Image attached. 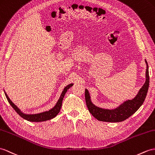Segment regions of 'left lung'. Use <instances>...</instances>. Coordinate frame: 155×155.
Instances as JSON below:
<instances>
[{
	"mask_svg": "<svg viewBox=\"0 0 155 155\" xmlns=\"http://www.w3.org/2000/svg\"><path fill=\"white\" fill-rule=\"evenodd\" d=\"M145 62L147 64V70L146 81L144 85L139 90L137 95L134 99L124 102V103L114 109L109 110V109H104L95 106L91 101L89 91L86 89L85 91V102L91 114L99 121L107 122H122L134 114L143 104L146 98L147 91H148L149 86V66L146 60Z\"/></svg>",
	"mask_w": 155,
	"mask_h": 155,
	"instance_id": "8db88e82",
	"label": "left lung"
}]
</instances>
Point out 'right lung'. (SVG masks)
I'll list each match as a JSON object with an SVG mask.
<instances>
[{"label": "right lung", "instance_id": "obj_1", "mask_svg": "<svg viewBox=\"0 0 155 155\" xmlns=\"http://www.w3.org/2000/svg\"><path fill=\"white\" fill-rule=\"evenodd\" d=\"M72 85H73V84H69L68 85H67L66 87H64V90L62 91L61 95H60L58 102L56 103L55 106L52 109L49 110L48 111L43 112L39 113V114H26L21 112L20 109H19L16 105H15L12 101H11V100L9 99L8 96L7 95V94L6 93L5 91V93L6 99L8 100L10 104L14 109L15 111H16L18 114L21 117V118H23L24 119L28 120V121H29V122H44V121H47V120H51L53 118H54V117L58 114L60 110V108H61V107H62L63 98L64 97L68 89H70Z\"/></svg>", "mask_w": 155, "mask_h": 155}]
</instances>
